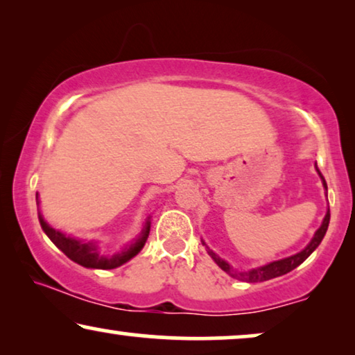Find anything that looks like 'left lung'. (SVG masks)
<instances>
[{
    "label": "left lung",
    "mask_w": 355,
    "mask_h": 355,
    "mask_svg": "<svg viewBox=\"0 0 355 355\" xmlns=\"http://www.w3.org/2000/svg\"><path fill=\"white\" fill-rule=\"evenodd\" d=\"M317 171H318L320 178H322V181H323L324 191H328L327 181H324V178L322 176V173H320L318 168H317ZM328 225H329V210L327 211V215H324V218H323L322 226L318 227L317 232H315V236L312 237V241L309 242V245L305 247L304 250H300L299 254H295V255L288 257V259L271 261V263H268V265L259 266V268H252L249 271H236L230 263H227V261L220 259V257H218L215 252L208 249V247H207V249H208V254H210L211 259L215 260V263L220 266L223 271H226L227 275L232 276V278L245 281V283H260V281H268V279L278 278V276H283L286 273H289V271H293L294 268H297V266L302 263V261L307 259V257L312 254V252L320 245V242H322L324 234H327ZM203 245H207L205 242H203Z\"/></svg>",
    "instance_id": "obj_1"
}]
</instances>
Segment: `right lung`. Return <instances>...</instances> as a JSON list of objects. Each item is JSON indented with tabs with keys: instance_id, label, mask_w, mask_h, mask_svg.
Masks as SVG:
<instances>
[{
	"instance_id": "right-lung-1",
	"label": "right lung",
	"mask_w": 355,
	"mask_h": 355,
	"mask_svg": "<svg viewBox=\"0 0 355 355\" xmlns=\"http://www.w3.org/2000/svg\"><path fill=\"white\" fill-rule=\"evenodd\" d=\"M37 205H38V193H37ZM38 220H40L42 230L45 231V234L50 237L53 244H55L58 249H60L66 257H69L72 261L79 263L85 268H98V270H113L118 268V266L124 265L125 261H129L132 257H135L142 250V247L147 242L148 232H150V216L147 223H145V227L140 232V236L135 239L129 247H125L123 252L119 254H114L111 257L101 255L98 252V247H96L95 242H84L79 239H74V237L62 234L61 231H56L55 227H51L48 223L43 220V216L38 213Z\"/></svg>"
}]
</instances>
